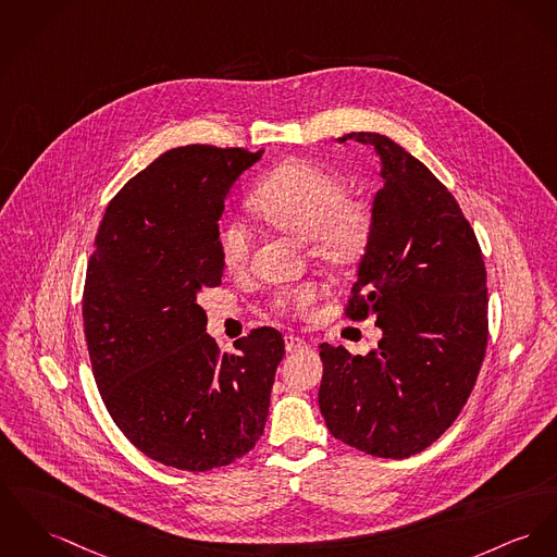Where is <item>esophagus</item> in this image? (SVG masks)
Listing matches in <instances>:
<instances>
[{"label": "esophagus", "mask_w": 557, "mask_h": 557, "mask_svg": "<svg viewBox=\"0 0 557 557\" xmlns=\"http://www.w3.org/2000/svg\"><path fill=\"white\" fill-rule=\"evenodd\" d=\"M310 346H308V342L304 339V337H297V335H287L285 337V350L287 352H304V350H308Z\"/></svg>", "instance_id": "obj_1"}]
</instances>
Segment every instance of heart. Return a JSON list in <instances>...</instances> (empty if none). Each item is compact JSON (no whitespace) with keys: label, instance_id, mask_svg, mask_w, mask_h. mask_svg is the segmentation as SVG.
Instances as JSON below:
<instances>
[{"label":"heart","instance_id":"1","mask_svg":"<svg viewBox=\"0 0 557 557\" xmlns=\"http://www.w3.org/2000/svg\"><path fill=\"white\" fill-rule=\"evenodd\" d=\"M251 209L276 230L306 238L308 253L337 270L359 265L373 240V209L357 196H346L344 182L310 160H287L270 171L251 194ZM251 232L238 220H225L218 249L230 272L243 270L251 258ZM321 289L308 281L274 296V308L306 314Z\"/></svg>","mask_w":557,"mask_h":557}]
</instances>
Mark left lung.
Instances as JSON below:
<instances>
[{
	"label": "left lung",
	"mask_w": 557,
	"mask_h": 557,
	"mask_svg": "<svg viewBox=\"0 0 557 557\" xmlns=\"http://www.w3.org/2000/svg\"><path fill=\"white\" fill-rule=\"evenodd\" d=\"M384 186L373 198V240L346 317H375L377 348L352 357L321 344L319 408L335 440L380 458H408L437 442L465 408L487 346V289L478 236L451 191L409 151L377 133Z\"/></svg>",
	"instance_id": "1"
}]
</instances>
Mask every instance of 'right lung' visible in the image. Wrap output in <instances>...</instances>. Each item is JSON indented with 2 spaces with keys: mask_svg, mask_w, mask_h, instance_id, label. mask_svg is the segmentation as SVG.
<instances>
[{
  "mask_svg": "<svg viewBox=\"0 0 557 557\" xmlns=\"http://www.w3.org/2000/svg\"><path fill=\"white\" fill-rule=\"evenodd\" d=\"M261 153L169 149L113 196L95 236L82 317L97 388L126 440L173 469L225 467L265 426L283 335L260 327L222 355L196 299L222 285L223 200Z\"/></svg>",
  "mask_w": 557,
  "mask_h": 557,
  "instance_id": "1",
  "label": "right lung"
}]
</instances>
